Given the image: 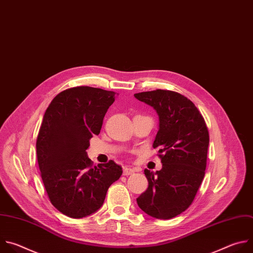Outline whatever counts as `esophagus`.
I'll return each instance as SVG.
<instances>
[{
    "label": "esophagus",
    "instance_id": "34e87169",
    "mask_svg": "<svg viewBox=\"0 0 253 253\" xmlns=\"http://www.w3.org/2000/svg\"><path fill=\"white\" fill-rule=\"evenodd\" d=\"M132 173H134V170L132 169H129V168H125L124 169V175L127 176V175H130Z\"/></svg>",
    "mask_w": 253,
    "mask_h": 253
}]
</instances>
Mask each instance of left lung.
<instances>
[{"label":"left lung","instance_id":"1","mask_svg":"<svg viewBox=\"0 0 253 253\" xmlns=\"http://www.w3.org/2000/svg\"><path fill=\"white\" fill-rule=\"evenodd\" d=\"M160 118L154 141L163 169H144L147 189L136 203L146 214L169 219L189 208L205 177L210 134L204 117L190 99L166 89L134 93Z\"/></svg>","mask_w":253,"mask_h":253}]
</instances>
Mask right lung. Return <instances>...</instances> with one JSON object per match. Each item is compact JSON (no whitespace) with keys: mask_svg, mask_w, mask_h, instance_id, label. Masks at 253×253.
<instances>
[{"mask_svg":"<svg viewBox=\"0 0 253 253\" xmlns=\"http://www.w3.org/2000/svg\"><path fill=\"white\" fill-rule=\"evenodd\" d=\"M115 97V91L76 86L57 94L43 115L36 143L41 176L50 203L69 217L95 212L123 173L114 161L93 167L85 151Z\"/></svg>","mask_w":253,"mask_h":253,"instance_id":"obj_1","label":"right lung"}]
</instances>
